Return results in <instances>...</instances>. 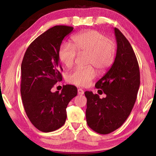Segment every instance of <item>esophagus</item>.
Returning a JSON list of instances; mask_svg holds the SVG:
<instances>
[{
    "mask_svg": "<svg viewBox=\"0 0 156 156\" xmlns=\"http://www.w3.org/2000/svg\"><path fill=\"white\" fill-rule=\"evenodd\" d=\"M77 92H78V94L79 95H83V94H84V90H82L81 88H79L77 90Z\"/></svg>",
    "mask_w": 156,
    "mask_h": 156,
    "instance_id": "esophagus-1",
    "label": "esophagus"
}]
</instances>
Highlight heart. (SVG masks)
I'll return each mask as SVG.
<instances>
[{
    "mask_svg": "<svg viewBox=\"0 0 156 156\" xmlns=\"http://www.w3.org/2000/svg\"><path fill=\"white\" fill-rule=\"evenodd\" d=\"M116 46L115 42L95 30H90L75 35L72 45L64 44L58 51V58L66 67L73 65L77 54L86 53V63L89 65L83 68L72 71L67 77L70 84L79 87H87L96 77V68L103 73L109 68L115 59Z\"/></svg>",
    "mask_w": 156,
    "mask_h": 156,
    "instance_id": "heart-1",
    "label": "heart"
}]
</instances>
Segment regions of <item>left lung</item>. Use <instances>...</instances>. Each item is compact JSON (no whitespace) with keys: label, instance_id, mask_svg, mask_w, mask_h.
<instances>
[{"label":"left lung","instance_id":"left-lung-1","mask_svg":"<svg viewBox=\"0 0 156 156\" xmlns=\"http://www.w3.org/2000/svg\"><path fill=\"white\" fill-rule=\"evenodd\" d=\"M115 34L117 43L115 62L95 84L107 96L100 99L92 92H84L87 124L103 135L111 133L124 123L134 106L140 86L139 66L133 49L117 28Z\"/></svg>","mask_w":156,"mask_h":156}]
</instances>
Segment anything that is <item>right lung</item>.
<instances>
[{"label": "right lung", "instance_id": "1", "mask_svg": "<svg viewBox=\"0 0 156 156\" xmlns=\"http://www.w3.org/2000/svg\"><path fill=\"white\" fill-rule=\"evenodd\" d=\"M73 27L56 25L36 38L27 48L21 63V94L31 123L43 132L62 127L66 119L69 102L77 96V87L63 86L61 92H51L62 80L58 51L66 36Z\"/></svg>", "mask_w": 156, "mask_h": 156}]
</instances>
